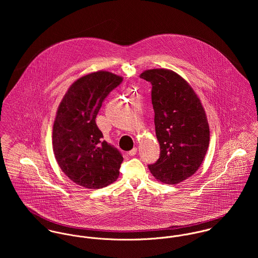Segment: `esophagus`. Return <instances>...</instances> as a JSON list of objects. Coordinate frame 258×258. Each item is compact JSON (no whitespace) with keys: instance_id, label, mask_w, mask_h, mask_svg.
Wrapping results in <instances>:
<instances>
[{"instance_id":"obj_1","label":"esophagus","mask_w":258,"mask_h":258,"mask_svg":"<svg viewBox=\"0 0 258 258\" xmlns=\"http://www.w3.org/2000/svg\"><path fill=\"white\" fill-rule=\"evenodd\" d=\"M136 154H137V148H133L131 151L128 152V155H129L130 157H133V156H135Z\"/></svg>"}]
</instances>
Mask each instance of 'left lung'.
<instances>
[{"label":"left lung","mask_w":258,"mask_h":258,"mask_svg":"<svg viewBox=\"0 0 258 258\" xmlns=\"http://www.w3.org/2000/svg\"><path fill=\"white\" fill-rule=\"evenodd\" d=\"M152 85L155 130L160 157L148 165L164 184L181 183L199 169L208 151L210 128L203 105L192 88L179 74L149 70L140 74Z\"/></svg>","instance_id":"obj_1"}]
</instances>
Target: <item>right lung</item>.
Instances as JSON below:
<instances>
[{"label":"right lung","mask_w":258,"mask_h":258,"mask_svg":"<svg viewBox=\"0 0 258 258\" xmlns=\"http://www.w3.org/2000/svg\"><path fill=\"white\" fill-rule=\"evenodd\" d=\"M122 80L108 72L87 74L74 82L59 104L52 148L60 169L75 184L101 188L119 176L123 156L103 140L95 118L105 98Z\"/></svg>","instance_id":"obj_1"}]
</instances>
